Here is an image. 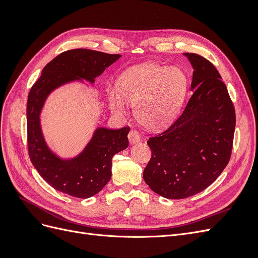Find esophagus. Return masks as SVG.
Instances as JSON below:
<instances>
[{"mask_svg":"<svg viewBox=\"0 0 258 258\" xmlns=\"http://www.w3.org/2000/svg\"><path fill=\"white\" fill-rule=\"evenodd\" d=\"M128 138H129V142L131 144H136L138 142H140V140H141V137H140L139 132L136 130V129H132L129 135H128Z\"/></svg>","mask_w":258,"mask_h":258,"instance_id":"34e87169","label":"esophagus"}]
</instances>
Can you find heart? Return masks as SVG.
I'll return each mask as SVG.
<instances>
[{
    "mask_svg": "<svg viewBox=\"0 0 258 258\" xmlns=\"http://www.w3.org/2000/svg\"><path fill=\"white\" fill-rule=\"evenodd\" d=\"M188 81L182 69L144 63L122 72L118 87L107 89L111 110L127 113V102L135 106L138 121L148 129H159L172 122L181 111Z\"/></svg>",
    "mask_w": 258,
    "mask_h": 258,
    "instance_id": "1",
    "label": "heart"
}]
</instances>
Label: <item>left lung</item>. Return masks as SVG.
Instances as JSON below:
<instances>
[{
	"mask_svg": "<svg viewBox=\"0 0 258 258\" xmlns=\"http://www.w3.org/2000/svg\"><path fill=\"white\" fill-rule=\"evenodd\" d=\"M194 69L192 96L178 118L147 144L152 158L143 172L150 188L168 199L194 196L212 184L231 155L236 114L216 68L184 52Z\"/></svg>",
	"mask_w": 258,
	"mask_h": 258,
	"instance_id": "1",
	"label": "left lung"
}]
</instances>
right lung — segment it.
Returning a JSON list of instances; mask_svg holds the SVG:
<instances>
[{
  "instance_id": "right-lung-1",
  "label": "right lung",
  "mask_w": 258,
  "mask_h": 258,
  "mask_svg": "<svg viewBox=\"0 0 258 258\" xmlns=\"http://www.w3.org/2000/svg\"><path fill=\"white\" fill-rule=\"evenodd\" d=\"M120 54L90 49H72L60 53L43 69L32 86L27 103L28 147L30 159L40 175L54 189L87 199L95 196L112 176V158L129 145V127L112 129L97 126L89 142L74 157L62 158L46 142L41 115L51 93L72 83L85 86L118 60Z\"/></svg>"
}]
</instances>
